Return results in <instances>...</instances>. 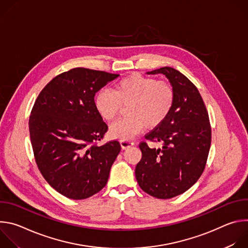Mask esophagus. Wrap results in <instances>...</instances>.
Wrapping results in <instances>:
<instances>
[{
  "instance_id": "obj_1",
  "label": "esophagus",
  "mask_w": 248,
  "mask_h": 248,
  "mask_svg": "<svg viewBox=\"0 0 248 248\" xmlns=\"http://www.w3.org/2000/svg\"><path fill=\"white\" fill-rule=\"evenodd\" d=\"M121 146L123 149H126V148H129L131 146H133V142L131 140H121Z\"/></svg>"
}]
</instances>
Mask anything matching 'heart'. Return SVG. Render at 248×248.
I'll list each match as a JSON object with an SVG mask.
<instances>
[{"instance_id": "heart-1", "label": "heart", "mask_w": 248, "mask_h": 248, "mask_svg": "<svg viewBox=\"0 0 248 248\" xmlns=\"http://www.w3.org/2000/svg\"><path fill=\"white\" fill-rule=\"evenodd\" d=\"M174 103V89L168 80L131 74L114 84L113 91L100 90L94 99L99 115L106 121H114L128 105V117L110 126L114 138L128 140L145 127L153 129L162 124L170 115Z\"/></svg>"}]
</instances>
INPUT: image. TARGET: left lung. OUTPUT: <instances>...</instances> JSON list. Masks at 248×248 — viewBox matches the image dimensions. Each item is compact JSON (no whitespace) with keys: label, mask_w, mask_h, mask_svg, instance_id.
Wrapping results in <instances>:
<instances>
[{"label":"left lung","mask_w":248,"mask_h":248,"mask_svg":"<svg viewBox=\"0 0 248 248\" xmlns=\"http://www.w3.org/2000/svg\"><path fill=\"white\" fill-rule=\"evenodd\" d=\"M147 74L167 77L174 89V103L165 122L145 135L149 141L161 142L162 148L140 142L142 158L135 176L143 191L169 199L186 192L201 176L211 145V125L198 89L186 76L169 66Z\"/></svg>","instance_id":"8db88e82"}]
</instances>
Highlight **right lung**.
<instances>
[{
	"label": "right lung",
	"instance_id": "obj_1",
	"mask_svg": "<svg viewBox=\"0 0 248 248\" xmlns=\"http://www.w3.org/2000/svg\"><path fill=\"white\" fill-rule=\"evenodd\" d=\"M119 75L76 67L54 78L40 92L29 117L35 162L62 195L88 198L107 185L121 151L118 140L96 144L108 130L94 96Z\"/></svg>",
	"mask_w": 248,
	"mask_h": 248
}]
</instances>
